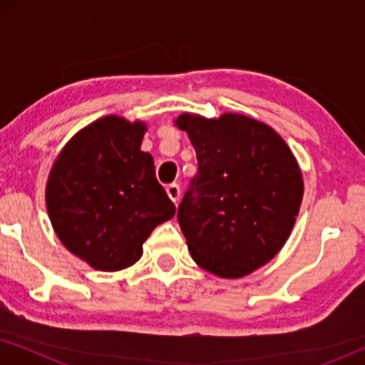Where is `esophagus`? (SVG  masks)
I'll use <instances>...</instances> for the list:
<instances>
[{
  "label": "esophagus",
  "mask_w": 365,
  "mask_h": 365,
  "mask_svg": "<svg viewBox=\"0 0 365 365\" xmlns=\"http://www.w3.org/2000/svg\"><path fill=\"white\" fill-rule=\"evenodd\" d=\"M166 191H168L169 199H171L173 202H178L179 201V196H181V187H179L178 184H169Z\"/></svg>",
  "instance_id": "34e87169"
}]
</instances>
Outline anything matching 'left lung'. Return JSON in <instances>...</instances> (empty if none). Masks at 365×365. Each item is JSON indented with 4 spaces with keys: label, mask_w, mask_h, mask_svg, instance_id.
Segmentation results:
<instances>
[{
    "label": "left lung",
    "mask_w": 365,
    "mask_h": 365,
    "mask_svg": "<svg viewBox=\"0 0 365 365\" xmlns=\"http://www.w3.org/2000/svg\"><path fill=\"white\" fill-rule=\"evenodd\" d=\"M197 156V176L178 221L197 266L222 279L247 276L286 244L302 202V173L271 126L244 114L174 119Z\"/></svg>",
    "instance_id": "obj_1"
}]
</instances>
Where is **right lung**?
I'll use <instances>...</instances> for the list:
<instances>
[{
	"label": "right lung",
	"instance_id": "1",
	"mask_svg": "<svg viewBox=\"0 0 365 365\" xmlns=\"http://www.w3.org/2000/svg\"><path fill=\"white\" fill-rule=\"evenodd\" d=\"M146 123L99 118L58 154L46 184V209L63 246L93 269L121 271L143 256L153 229L176 214L141 151Z\"/></svg>",
	"mask_w": 365,
	"mask_h": 365
}]
</instances>
